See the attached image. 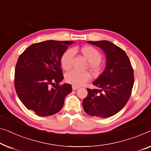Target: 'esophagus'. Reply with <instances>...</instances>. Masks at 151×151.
I'll list each match as a JSON object with an SVG mask.
<instances>
[{
  "label": "esophagus",
  "mask_w": 151,
  "mask_h": 151,
  "mask_svg": "<svg viewBox=\"0 0 151 151\" xmlns=\"http://www.w3.org/2000/svg\"><path fill=\"white\" fill-rule=\"evenodd\" d=\"M73 87V90H76L77 89L79 88V87H78L75 86V85H73V87Z\"/></svg>",
  "instance_id": "1"
}]
</instances>
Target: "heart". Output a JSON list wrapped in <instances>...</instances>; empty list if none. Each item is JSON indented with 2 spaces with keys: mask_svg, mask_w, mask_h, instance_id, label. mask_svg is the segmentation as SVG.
I'll use <instances>...</instances> for the list:
<instances>
[{
  "mask_svg": "<svg viewBox=\"0 0 151 151\" xmlns=\"http://www.w3.org/2000/svg\"><path fill=\"white\" fill-rule=\"evenodd\" d=\"M81 52L89 62V68L93 75L97 76L101 72L100 62L102 60V55L94 47L86 45L83 46L80 49ZM75 54L73 49H67L62 53L60 58V64L62 68L68 70L71 67V62ZM91 78V75L88 72L79 73V72L72 70L69 72L65 76V79L67 83L75 85V86H81L87 82H88Z\"/></svg>",
  "mask_w": 151,
  "mask_h": 151,
  "instance_id": "1",
  "label": "heart"
}]
</instances>
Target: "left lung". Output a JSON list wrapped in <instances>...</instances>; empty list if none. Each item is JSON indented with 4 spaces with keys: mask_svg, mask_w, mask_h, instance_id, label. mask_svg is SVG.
<instances>
[{
    "mask_svg": "<svg viewBox=\"0 0 151 151\" xmlns=\"http://www.w3.org/2000/svg\"><path fill=\"white\" fill-rule=\"evenodd\" d=\"M87 42L104 51L106 64L93 83L98 89H87L88 94L83 101V109L89 115L109 117L120 111L129 100L134 85V70L125 51L111 42Z\"/></svg>",
    "mask_w": 151,
    "mask_h": 151,
    "instance_id": "8db88e82",
    "label": "left lung"
}]
</instances>
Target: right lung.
<instances>
[{
  "label": "right lung",
  "instance_id": "add662e5",
  "mask_svg": "<svg viewBox=\"0 0 151 151\" xmlns=\"http://www.w3.org/2000/svg\"><path fill=\"white\" fill-rule=\"evenodd\" d=\"M73 41L46 40L31 45L18 58L15 88L21 102L37 115H53L62 109L72 91L68 83L60 85L64 76L60 58Z\"/></svg>",
  "mask_w": 151,
  "mask_h": 151
}]
</instances>
